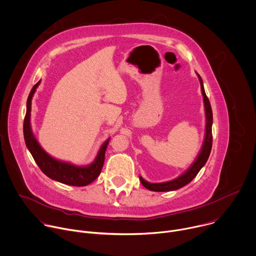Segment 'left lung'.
I'll list each match as a JSON object with an SVG mask.
<instances>
[{
    "label": "left lung",
    "mask_w": 256,
    "mask_h": 256,
    "mask_svg": "<svg viewBox=\"0 0 256 256\" xmlns=\"http://www.w3.org/2000/svg\"><path fill=\"white\" fill-rule=\"evenodd\" d=\"M201 86V92L203 95V101H204V108H205V116H206V127H205V137H204V142L201 147V150L196 157L195 161L193 164L179 177L175 178L174 180L168 181V182H163V183H150L144 180L140 176V181L142 185L147 188L148 190L151 191H156V192H164V191H172V190H177L185 185H187L189 182L193 180V178L198 174L200 169L205 165L210 152L212 148V121H213V116H212V109L210 102L205 94V90L203 87V81L201 77L197 74Z\"/></svg>",
    "instance_id": "obj_1"
}]
</instances>
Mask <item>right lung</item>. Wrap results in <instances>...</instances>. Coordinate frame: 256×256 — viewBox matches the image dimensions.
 Here are the masks:
<instances>
[{
    "mask_svg": "<svg viewBox=\"0 0 256 256\" xmlns=\"http://www.w3.org/2000/svg\"><path fill=\"white\" fill-rule=\"evenodd\" d=\"M40 82L41 81L35 84V86L32 88L27 100V111L24 119V138H25L27 148L31 152L39 168L49 178L67 185L86 186L91 182H93L100 175L103 164H104V160H105V151L110 141V138H108L103 143V145L99 149V152L95 160L91 164L86 166L74 165L70 162L58 160L52 157L51 155H49L40 146L39 142L35 138L32 132L31 123H30L32 98Z\"/></svg>",
    "mask_w": 256,
    "mask_h": 256,
    "instance_id": "right-lung-1",
    "label": "right lung"
}]
</instances>
